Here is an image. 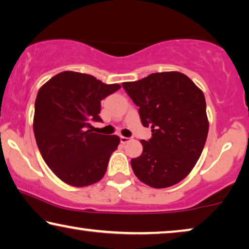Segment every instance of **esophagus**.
<instances>
[{
	"instance_id": "34e87169",
	"label": "esophagus",
	"mask_w": 249,
	"mask_h": 249,
	"mask_svg": "<svg viewBox=\"0 0 249 249\" xmlns=\"http://www.w3.org/2000/svg\"><path fill=\"white\" fill-rule=\"evenodd\" d=\"M120 141H121L122 144H126V143H128L129 141H131V139H128V137H125V136H121Z\"/></svg>"
}]
</instances>
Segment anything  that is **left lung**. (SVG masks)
<instances>
[{
  "instance_id": "obj_1",
  "label": "left lung",
  "mask_w": 249,
  "mask_h": 249,
  "mask_svg": "<svg viewBox=\"0 0 249 249\" xmlns=\"http://www.w3.org/2000/svg\"><path fill=\"white\" fill-rule=\"evenodd\" d=\"M123 89L139 106L142 124L152 137L141 141L143 153L131 160L144 184L165 188L179 183L198 160L206 143V101L191 78L179 72L153 73Z\"/></svg>"
}]
</instances>
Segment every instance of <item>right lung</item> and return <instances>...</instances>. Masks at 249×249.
Here are the masks:
<instances>
[{"label": "right lung", "instance_id": "add662e5", "mask_svg": "<svg viewBox=\"0 0 249 249\" xmlns=\"http://www.w3.org/2000/svg\"><path fill=\"white\" fill-rule=\"evenodd\" d=\"M120 89L92 75L65 71L38 89L35 140L47 166L64 183L84 187L103 178L120 137L93 133L92 123L102 122L101 101Z\"/></svg>", "mask_w": 249, "mask_h": 249}]
</instances>
